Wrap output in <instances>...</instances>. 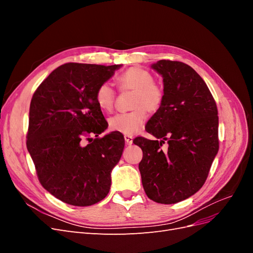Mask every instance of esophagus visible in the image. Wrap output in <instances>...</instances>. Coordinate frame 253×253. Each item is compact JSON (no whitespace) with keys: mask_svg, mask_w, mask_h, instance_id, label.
Returning a JSON list of instances; mask_svg holds the SVG:
<instances>
[{"mask_svg":"<svg viewBox=\"0 0 253 253\" xmlns=\"http://www.w3.org/2000/svg\"><path fill=\"white\" fill-rule=\"evenodd\" d=\"M125 140H126V144H132L133 143V136L125 135Z\"/></svg>","mask_w":253,"mask_h":253,"instance_id":"34e87169","label":"esophagus"}]
</instances>
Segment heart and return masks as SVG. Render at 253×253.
I'll return each instance as SVG.
<instances>
[{"mask_svg":"<svg viewBox=\"0 0 253 253\" xmlns=\"http://www.w3.org/2000/svg\"><path fill=\"white\" fill-rule=\"evenodd\" d=\"M116 83L122 90H132V112L117 114L109 119V127L114 132L134 135L142 128L147 120V111L157 112L164 102V90L154 83L153 75L144 68L131 67L120 74ZM96 103L102 112H111L115 102V93L109 84H102L96 90Z\"/></svg>","mask_w":253,"mask_h":253,"instance_id":"b5f03b06","label":"heart"}]
</instances>
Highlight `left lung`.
Listing matches in <instances>:
<instances>
[{
	"label": "left lung",
	"instance_id": "1",
	"mask_svg": "<svg viewBox=\"0 0 253 253\" xmlns=\"http://www.w3.org/2000/svg\"><path fill=\"white\" fill-rule=\"evenodd\" d=\"M151 67L164 82L162 108L145 126L156 139L137 137L133 142L143 153L139 171L145 194L170 205L195 194L208 177L218 152L217 108L203 78L188 64L159 60Z\"/></svg>",
	"mask_w": 253,
	"mask_h": 253
}]
</instances>
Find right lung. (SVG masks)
<instances>
[{
	"label": "right lung",
	"mask_w": 253,
	"mask_h": 253,
	"mask_svg": "<svg viewBox=\"0 0 253 253\" xmlns=\"http://www.w3.org/2000/svg\"><path fill=\"white\" fill-rule=\"evenodd\" d=\"M121 66L63 64L40 84L30 102L27 150L43 188L68 205L91 206L110 191L125 138L117 132L99 137L108 122L95 95Z\"/></svg>",
	"instance_id": "right-lung-1"
}]
</instances>
